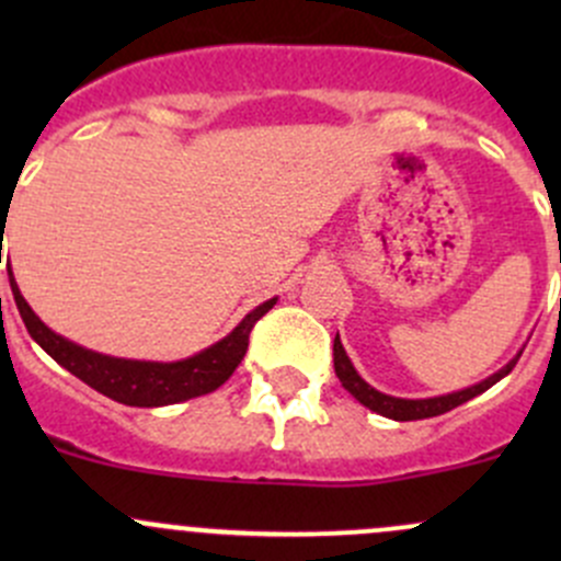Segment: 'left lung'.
Segmentation results:
<instances>
[{
    "label": "left lung",
    "mask_w": 561,
    "mask_h": 561,
    "mask_svg": "<svg viewBox=\"0 0 561 561\" xmlns=\"http://www.w3.org/2000/svg\"><path fill=\"white\" fill-rule=\"evenodd\" d=\"M518 358H522V353H518L516 358L511 360V364L502 366L496 375L485 377V380L478 382V386L456 390V393L434 396V399H396V396L380 393L377 388H371L369 382H366L364 377L355 371L353 360H350L347 353H344L339 336L333 339V369H336V377H339V382L344 386V390H350V393H353L355 399L360 401V404L369 407L371 412H377V415L393 417V421H423V417H434V415H443V412H450L454 407L463 404V401H469V399H474V396H480L483 390L496 386L502 377L511 375Z\"/></svg>",
    "instance_id": "1"
}]
</instances>
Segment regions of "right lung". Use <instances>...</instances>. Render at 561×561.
Wrapping results in <instances>:
<instances>
[{
  "label": "right lung",
  "mask_w": 561,
  "mask_h": 561,
  "mask_svg": "<svg viewBox=\"0 0 561 561\" xmlns=\"http://www.w3.org/2000/svg\"><path fill=\"white\" fill-rule=\"evenodd\" d=\"M10 290H13L15 307H19L21 320H24L30 336L35 339L56 364L65 366L70 375H76L78 380L100 390L107 399L127 407L179 404V401L195 399V396L217 390L233 375L236 366L244 360L249 333H252L254 322L268 312V309H274L276 304V298L260 304L228 336L219 339L217 344L206 347L203 353L184 360H173V364H157V360L111 358V355L94 353V350L81 347V344L54 333L32 312L26 298L21 296L19 285L13 279V271H10Z\"/></svg>",
  "instance_id": "add662e5"
}]
</instances>
